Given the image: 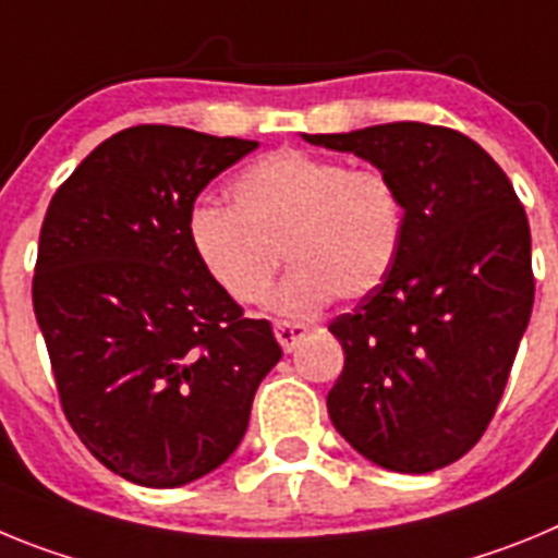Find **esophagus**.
<instances>
[{
  "mask_svg": "<svg viewBox=\"0 0 558 558\" xmlns=\"http://www.w3.org/2000/svg\"><path fill=\"white\" fill-rule=\"evenodd\" d=\"M274 332H276V340L282 343L284 352H290V349H295V343L310 332V327L307 324H295V322H276Z\"/></svg>",
  "mask_w": 558,
  "mask_h": 558,
  "instance_id": "34e87169",
  "label": "esophagus"
}]
</instances>
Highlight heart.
<instances>
[{
    "instance_id": "1",
    "label": "heart",
    "mask_w": 558,
    "mask_h": 558,
    "mask_svg": "<svg viewBox=\"0 0 558 558\" xmlns=\"http://www.w3.org/2000/svg\"><path fill=\"white\" fill-rule=\"evenodd\" d=\"M229 206L190 211V245L209 279L240 304L268 295L282 254L293 270L270 299L284 315L372 295L397 265L405 201L377 167H347L284 147L245 167Z\"/></svg>"
}]
</instances>
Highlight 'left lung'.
Instances as JSON below:
<instances>
[{"instance_id":"obj_1","label":"left lung","mask_w":558,"mask_h":558,"mask_svg":"<svg viewBox=\"0 0 558 558\" xmlns=\"http://www.w3.org/2000/svg\"><path fill=\"white\" fill-rule=\"evenodd\" d=\"M304 140L386 170L405 201L397 265L329 332L335 430L391 472L441 470L477 445L534 307L531 229L509 175L470 136L388 122Z\"/></svg>"}]
</instances>
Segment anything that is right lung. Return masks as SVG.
I'll return each instance as SVG.
<instances>
[{"label":"right lung","mask_w":558,"mask_h":558,"mask_svg":"<svg viewBox=\"0 0 558 558\" xmlns=\"http://www.w3.org/2000/svg\"><path fill=\"white\" fill-rule=\"evenodd\" d=\"M256 142L136 125L97 145L49 201L33 310L58 397L120 477L175 489L218 470L282 347L201 268L195 198Z\"/></svg>","instance_id":"right-lung-1"}]
</instances>
